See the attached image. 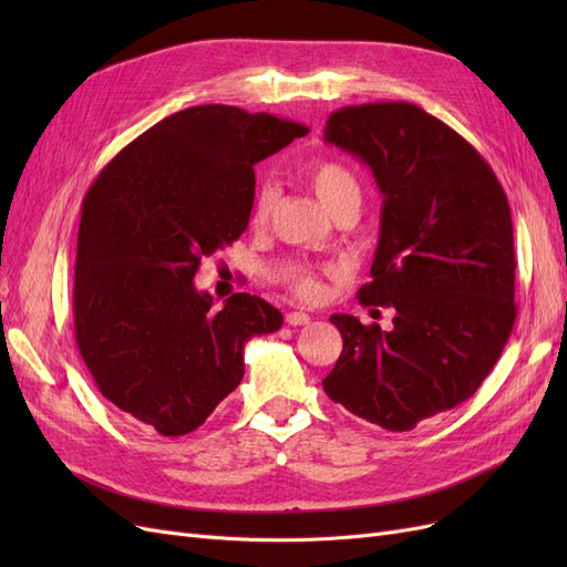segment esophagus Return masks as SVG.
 <instances>
[{"mask_svg": "<svg viewBox=\"0 0 567 567\" xmlns=\"http://www.w3.org/2000/svg\"><path fill=\"white\" fill-rule=\"evenodd\" d=\"M310 315H305V312H288L286 315V323L288 326H305V323H310Z\"/></svg>", "mask_w": 567, "mask_h": 567, "instance_id": "34e87169", "label": "esophagus"}]
</instances>
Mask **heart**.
Instances as JSON below:
<instances>
[{"label": "heart", "instance_id": "1", "mask_svg": "<svg viewBox=\"0 0 567 567\" xmlns=\"http://www.w3.org/2000/svg\"><path fill=\"white\" fill-rule=\"evenodd\" d=\"M305 179L312 186V192L321 200V205L331 215L342 210H359L362 205V182L354 175V169L338 158H319L305 167ZM271 210V192L262 188L252 203V221L262 225ZM293 288L305 298H315L319 293V281L312 269H296Z\"/></svg>", "mask_w": 567, "mask_h": 567}]
</instances>
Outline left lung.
Wrapping results in <instances>:
<instances>
[{"mask_svg":"<svg viewBox=\"0 0 567 567\" xmlns=\"http://www.w3.org/2000/svg\"><path fill=\"white\" fill-rule=\"evenodd\" d=\"M326 142L362 161L383 196L362 305L392 329L333 315L342 352L323 390L350 414L404 433L473 398L516 321V255L504 188L442 120L404 101L331 113Z\"/></svg>","mask_w":567,"mask_h":567,"instance_id":"8db88e82","label":"left lung"}]
</instances>
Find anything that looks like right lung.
<instances>
[{
    "label": "right lung",
    "instance_id": "right-lung-1",
    "mask_svg": "<svg viewBox=\"0 0 567 567\" xmlns=\"http://www.w3.org/2000/svg\"><path fill=\"white\" fill-rule=\"evenodd\" d=\"M307 127L236 106H194L136 136L82 200L75 340L109 402L179 437L244 379L252 336L281 329L267 300L215 307L194 284L203 257L234 244L255 200L252 165Z\"/></svg>",
    "mask_w": 567,
    "mask_h": 567
}]
</instances>
